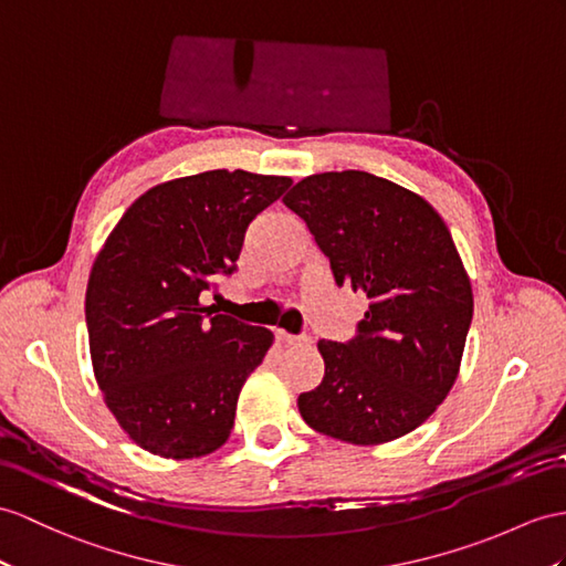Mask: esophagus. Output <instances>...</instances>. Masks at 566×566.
Masks as SVG:
<instances>
[{
    "label": "esophagus",
    "mask_w": 566,
    "mask_h": 566,
    "mask_svg": "<svg viewBox=\"0 0 566 566\" xmlns=\"http://www.w3.org/2000/svg\"><path fill=\"white\" fill-rule=\"evenodd\" d=\"M275 338L285 343V346H305V343H310L307 336H293V334H285V331H275Z\"/></svg>",
    "instance_id": "obj_1"
}]
</instances>
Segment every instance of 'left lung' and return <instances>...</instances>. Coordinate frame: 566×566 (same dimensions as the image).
Returning <instances> with one entry per match:
<instances>
[{"instance_id": "left-lung-1", "label": "left lung", "mask_w": 566, "mask_h": 566, "mask_svg": "<svg viewBox=\"0 0 566 566\" xmlns=\"http://www.w3.org/2000/svg\"><path fill=\"white\" fill-rule=\"evenodd\" d=\"M283 203L336 283L369 300L353 340L316 343L324 379L300 394V416L348 444L394 442L432 416L461 369L473 291L451 232L416 191L363 170L310 175Z\"/></svg>"}]
</instances>
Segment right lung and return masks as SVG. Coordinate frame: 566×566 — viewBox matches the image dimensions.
I'll list each match as a JSON object with an SVG mask.
<instances>
[{
	"instance_id": "obj_1",
	"label": "right lung",
	"mask_w": 566,
	"mask_h": 566,
	"mask_svg": "<svg viewBox=\"0 0 566 566\" xmlns=\"http://www.w3.org/2000/svg\"><path fill=\"white\" fill-rule=\"evenodd\" d=\"M291 177L209 170L150 187L93 261L86 324L93 375L134 444L160 459L223 447L247 377L273 334L201 305L235 271L244 230Z\"/></svg>"
}]
</instances>
